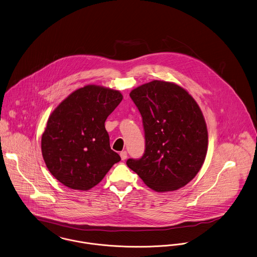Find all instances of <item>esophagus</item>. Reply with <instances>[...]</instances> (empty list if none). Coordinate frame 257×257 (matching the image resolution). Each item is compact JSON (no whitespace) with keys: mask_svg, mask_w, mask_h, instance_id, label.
<instances>
[{"mask_svg":"<svg viewBox=\"0 0 257 257\" xmlns=\"http://www.w3.org/2000/svg\"><path fill=\"white\" fill-rule=\"evenodd\" d=\"M120 157H121L122 161L126 160V158H127V152H126V151H122V152L120 153Z\"/></svg>","mask_w":257,"mask_h":257,"instance_id":"esophagus-1","label":"esophagus"}]
</instances>
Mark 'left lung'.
<instances>
[{
    "instance_id": "1",
    "label": "left lung",
    "mask_w": 257,
    "mask_h": 257,
    "mask_svg": "<svg viewBox=\"0 0 257 257\" xmlns=\"http://www.w3.org/2000/svg\"><path fill=\"white\" fill-rule=\"evenodd\" d=\"M143 122L145 152L127 166L156 192L176 191L201 170L207 129L195 99L181 86L153 80L130 93Z\"/></svg>"
}]
</instances>
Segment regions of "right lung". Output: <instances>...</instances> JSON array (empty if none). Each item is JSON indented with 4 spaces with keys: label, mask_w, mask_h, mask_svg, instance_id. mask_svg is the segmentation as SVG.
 Here are the masks:
<instances>
[{
    "label": "right lung",
    "mask_w": 257,
    "mask_h": 257,
    "mask_svg": "<svg viewBox=\"0 0 257 257\" xmlns=\"http://www.w3.org/2000/svg\"><path fill=\"white\" fill-rule=\"evenodd\" d=\"M122 98L117 90L86 85L54 109L42 137V153L62 185L90 190L121 160L110 148L104 123Z\"/></svg>",
    "instance_id": "add662e5"
}]
</instances>
